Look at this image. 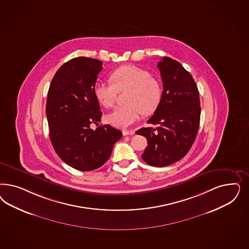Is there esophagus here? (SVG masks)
<instances>
[{
    "label": "esophagus",
    "instance_id": "1",
    "mask_svg": "<svg viewBox=\"0 0 249 249\" xmlns=\"http://www.w3.org/2000/svg\"><path fill=\"white\" fill-rule=\"evenodd\" d=\"M135 134V131L133 130H124L123 135L124 136H133Z\"/></svg>",
    "mask_w": 249,
    "mask_h": 249
}]
</instances>
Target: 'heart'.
<instances>
[{"mask_svg": "<svg viewBox=\"0 0 249 249\" xmlns=\"http://www.w3.org/2000/svg\"><path fill=\"white\" fill-rule=\"evenodd\" d=\"M111 82L98 80L93 87L94 96L106 108L115 105L118 91L127 89V104L116 108L106 117L108 123L120 128L135 124L143 113L157 110L162 99L160 83L142 68L128 65L117 69L111 74Z\"/></svg>", "mask_w": 249, "mask_h": 249, "instance_id": "heart-1", "label": "heart"}]
</instances>
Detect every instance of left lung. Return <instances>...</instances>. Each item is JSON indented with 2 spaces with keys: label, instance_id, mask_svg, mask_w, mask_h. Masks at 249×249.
Returning <instances> with one entry per match:
<instances>
[{
  "label": "left lung",
  "instance_id": "left-lung-1",
  "mask_svg": "<svg viewBox=\"0 0 249 249\" xmlns=\"http://www.w3.org/2000/svg\"><path fill=\"white\" fill-rule=\"evenodd\" d=\"M158 67L163 81L160 104L147 124L136 132L146 138L143 160L166 167L184 158L196 138L201 117L199 91L193 76L175 59L163 56Z\"/></svg>",
  "mask_w": 249,
  "mask_h": 249
}]
</instances>
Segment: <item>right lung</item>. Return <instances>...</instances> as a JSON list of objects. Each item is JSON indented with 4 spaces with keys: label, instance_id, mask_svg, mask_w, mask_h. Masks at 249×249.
<instances>
[{
    "label": "right lung",
    "instance_id": "right-lung-1",
    "mask_svg": "<svg viewBox=\"0 0 249 249\" xmlns=\"http://www.w3.org/2000/svg\"><path fill=\"white\" fill-rule=\"evenodd\" d=\"M103 62L74 57L62 65L51 80L46 113L49 137L57 156L73 169L89 171L109 160L123 134L109 124H99L102 112L93 87Z\"/></svg>",
    "mask_w": 249,
    "mask_h": 249
}]
</instances>
